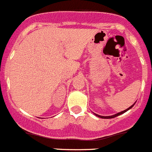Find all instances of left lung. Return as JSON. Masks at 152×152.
<instances>
[{
    "instance_id": "left-lung-1",
    "label": "left lung",
    "mask_w": 152,
    "mask_h": 152,
    "mask_svg": "<svg viewBox=\"0 0 152 152\" xmlns=\"http://www.w3.org/2000/svg\"><path fill=\"white\" fill-rule=\"evenodd\" d=\"M135 103H136V102H135ZM135 103L134 104H133V105H131V106L130 107H129V108H126V110H124V111H121V112H119V113H118V114H115V115H111V116H101V115H96V114H95V115H96L97 117H99V118H105V119H108V118H115V117H117V116H118V115H122V114H124V113H125V112H126V111H127L128 110H130V108H132L133 107V105H135Z\"/></svg>"
}]
</instances>
